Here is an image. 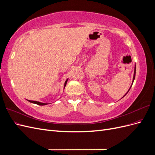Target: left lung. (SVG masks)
I'll return each mask as SVG.
<instances>
[{
    "label": "left lung",
    "mask_w": 155,
    "mask_h": 155,
    "mask_svg": "<svg viewBox=\"0 0 155 155\" xmlns=\"http://www.w3.org/2000/svg\"><path fill=\"white\" fill-rule=\"evenodd\" d=\"M135 74H136V65H135V66H134V75H133V82H132V85H131V86H130V87L129 88V90H128V91H127V92L126 94H125L122 97H121V98H123L126 94H127L128 93V92L129 91V90H130V88H131V87H132V85H133V82H134V79H135Z\"/></svg>",
    "instance_id": "1"
}]
</instances>
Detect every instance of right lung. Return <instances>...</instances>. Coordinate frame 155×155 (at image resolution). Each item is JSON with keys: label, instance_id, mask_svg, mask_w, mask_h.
<instances>
[{"label": "right lung", "instance_id": "obj_1", "mask_svg": "<svg viewBox=\"0 0 155 155\" xmlns=\"http://www.w3.org/2000/svg\"><path fill=\"white\" fill-rule=\"evenodd\" d=\"M68 79H67V80L65 81L64 84V88H65V86H66L67 83V81H68ZM27 100L28 101H30V103H32V104H35L39 105H45L48 104H45V103H42V102H39V101H31V100Z\"/></svg>", "mask_w": 155, "mask_h": 155}]
</instances>
